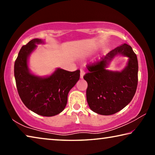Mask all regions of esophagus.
Wrapping results in <instances>:
<instances>
[{"label": "esophagus", "mask_w": 155, "mask_h": 155, "mask_svg": "<svg viewBox=\"0 0 155 155\" xmlns=\"http://www.w3.org/2000/svg\"><path fill=\"white\" fill-rule=\"evenodd\" d=\"M84 74H85V72H84V70H81V72H80V77H81V78H83Z\"/></svg>", "instance_id": "obj_1"}]
</instances>
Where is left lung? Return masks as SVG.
I'll use <instances>...</instances> for the list:
<instances>
[{
  "label": "left lung",
  "mask_w": 155,
  "mask_h": 155,
  "mask_svg": "<svg viewBox=\"0 0 155 155\" xmlns=\"http://www.w3.org/2000/svg\"><path fill=\"white\" fill-rule=\"evenodd\" d=\"M117 54L129 57L127 66L121 72L107 70L109 62ZM101 59L87 65L89 72L83 78L87 82L86 96L90 108L98 114L109 115L124 108L134 96L138 83V61L127 44L112 50Z\"/></svg>",
  "instance_id": "1"
}]
</instances>
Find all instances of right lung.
<instances>
[{"label":"right lung","mask_w":155,"mask_h":155,"mask_svg":"<svg viewBox=\"0 0 155 155\" xmlns=\"http://www.w3.org/2000/svg\"><path fill=\"white\" fill-rule=\"evenodd\" d=\"M44 43L33 39L21 48L14 64V76L18 92L25 105L42 116L57 115L65 109L70 90L80 78V70L69 72L60 68L47 77H40L30 72L28 58L36 48Z\"/></svg>","instance_id":"right-lung-1"}]
</instances>
